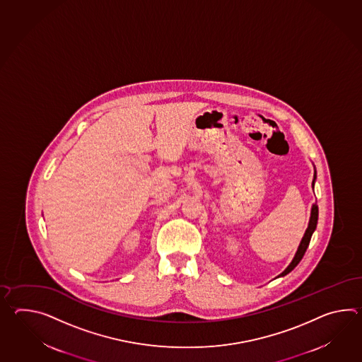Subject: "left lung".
Segmentation results:
<instances>
[{
  "label": "left lung",
  "mask_w": 362,
  "mask_h": 362,
  "mask_svg": "<svg viewBox=\"0 0 362 362\" xmlns=\"http://www.w3.org/2000/svg\"><path fill=\"white\" fill-rule=\"evenodd\" d=\"M314 180H315V174H314L313 185ZM317 221H318V206H317V204H314L313 208H312V214H310L309 226H308V228H306L305 235H304L303 240H301L300 245H298V252H296V255H295V257L292 259V262L289 264L288 267H287L279 276H284V275L291 273V272L298 265V262L301 261V258L304 257L306 250H308V247H309L310 239H312V235H313L314 230H315V227H317Z\"/></svg>",
  "instance_id": "8db88e82"
}]
</instances>
